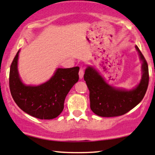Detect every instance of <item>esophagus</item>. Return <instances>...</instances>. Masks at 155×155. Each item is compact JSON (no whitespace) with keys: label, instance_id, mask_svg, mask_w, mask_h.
Returning <instances> with one entry per match:
<instances>
[{"label":"esophagus","instance_id":"34e87169","mask_svg":"<svg viewBox=\"0 0 155 155\" xmlns=\"http://www.w3.org/2000/svg\"><path fill=\"white\" fill-rule=\"evenodd\" d=\"M83 75H84V70L82 68H80V71H79V78L80 79H82V78H83Z\"/></svg>","mask_w":155,"mask_h":155}]
</instances>
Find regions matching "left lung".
Instances as JSON below:
<instances>
[{"label":"left lung","mask_w":155,"mask_h":155,"mask_svg":"<svg viewBox=\"0 0 155 155\" xmlns=\"http://www.w3.org/2000/svg\"><path fill=\"white\" fill-rule=\"evenodd\" d=\"M135 48L142 61L143 75L140 83L132 90L112 87L94 67L86 68L84 80L90 90V109L97 116L114 117L124 115L143 99L149 83V71L145 57L137 46Z\"/></svg>","instance_id":"left-lung-1"}]
</instances>
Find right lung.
Wrapping results in <instances>:
<instances>
[{"label":"right lung","instance_id":"obj_1","mask_svg":"<svg viewBox=\"0 0 155 155\" xmlns=\"http://www.w3.org/2000/svg\"><path fill=\"white\" fill-rule=\"evenodd\" d=\"M20 50L10 65L9 85L17 105L34 117L49 120L60 115L68 93L79 80V67L57 68L54 75L39 85H27L21 80L18 63Z\"/></svg>","mask_w":155,"mask_h":155}]
</instances>
